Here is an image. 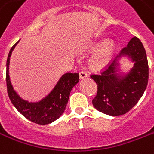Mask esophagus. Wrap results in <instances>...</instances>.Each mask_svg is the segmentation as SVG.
I'll list each match as a JSON object with an SVG mask.
<instances>
[{"instance_id":"1","label":"esophagus","mask_w":154,"mask_h":154,"mask_svg":"<svg viewBox=\"0 0 154 154\" xmlns=\"http://www.w3.org/2000/svg\"><path fill=\"white\" fill-rule=\"evenodd\" d=\"M88 77V74L84 71H81L79 72V77L80 79H84V78H86Z\"/></svg>"}]
</instances>
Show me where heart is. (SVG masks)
<instances>
[{
  "instance_id": "obj_1",
  "label": "heart",
  "mask_w": 154,
  "mask_h": 154,
  "mask_svg": "<svg viewBox=\"0 0 154 154\" xmlns=\"http://www.w3.org/2000/svg\"><path fill=\"white\" fill-rule=\"evenodd\" d=\"M91 49H97L89 60V65L94 70H101L107 66L111 62L116 51V43L113 40L107 39L93 43Z\"/></svg>"
}]
</instances>
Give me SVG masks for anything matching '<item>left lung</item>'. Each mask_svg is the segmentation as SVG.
<instances>
[{
	"mask_svg": "<svg viewBox=\"0 0 154 154\" xmlns=\"http://www.w3.org/2000/svg\"><path fill=\"white\" fill-rule=\"evenodd\" d=\"M128 56L134 65L127 75H119L117 58ZM97 84L98 92L93 106L102 113L112 116L124 115L134 106L147 87L149 64L142 43L137 37L129 41L117 58L100 74L90 76Z\"/></svg>",
	"mask_w": 154,
	"mask_h": 154,
	"instance_id": "1",
	"label": "left lung"
}]
</instances>
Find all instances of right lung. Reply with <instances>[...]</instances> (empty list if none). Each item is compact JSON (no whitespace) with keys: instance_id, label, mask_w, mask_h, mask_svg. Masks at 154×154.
Returning <instances> with one entry per match:
<instances>
[{"instance_id":"obj_1","label":"right lung","mask_w":154,"mask_h":154,"mask_svg":"<svg viewBox=\"0 0 154 154\" xmlns=\"http://www.w3.org/2000/svg\"><path fill=\"white\" fill-rule=\"evenodd\" d=\"M19 42V41H18ZM18 42L10 49L6 62V85L9 98L15 108L30 121L45 125L60 117L66 108L71 90L78 83L79 74L67 72L62 76L48 95L39 102L31 103L22 99L14 90L9 75V60L12 51Z\"/></svg>"}]
</instances>
